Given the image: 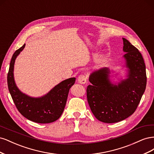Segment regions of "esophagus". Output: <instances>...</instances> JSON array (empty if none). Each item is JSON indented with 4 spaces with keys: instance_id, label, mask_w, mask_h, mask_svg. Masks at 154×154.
<instances>
[{
    "instance_id": "34e87169",
    "label": "esophagus",
    "mask_w": 154,
    "mask_h": 154,
    "mask_svg": "<svg viewBox=\"0 0 154 154\" xmlns=\"http://www.w3.org/2000/svg\"><path fill=\"white\" fill-rule=\"evenodd\" d=\"M87 80V76L84 75V74H81V75L79 76L78 78V82L81 83V84H85V83H86Z\"/></svg>"
}]
</instances>
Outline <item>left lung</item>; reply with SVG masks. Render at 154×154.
<instances>
[{
    "mask_svg": "<svg viewBox=\"0 0 154 154\" xmlns=\"http://www.w3.org/2000/svg\"><path fill=\"white\" fill-rule=\"evenodd\" d=\"M123 51L128 78L118 85L111 83L109 70L101 69L89 77L87 97L96 119L106 123H117L131 116L137 108L146 85V66L139 50L125 38Z\"/></svg>",
    "mask_w": 154,
    "mask_h": 154,
    "instance_id": "1",
    "label": "left lung"
}]
</instances>
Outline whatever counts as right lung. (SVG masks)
<instances>
[{"label":"right lung","mask_w":154,"mask_h":154,"mask_svg":"<svg viewBox=\"0 0 154 154\" xmlns=\"http://www.w3.org/2000/svg\"><path fill=\"white\" fill-rule=\"evenodd\" d=\"M24 47L25 44L17 49L11 58L7 78L9 91L17 109L26 118L38 123L54 122L62 114L69 89L74 85L76 78H71L62 82L42 97L34 98L23 94L14 81L13 68L17 57Z\"/></svg>","instance_id":"obj_1"}]
</instances>
